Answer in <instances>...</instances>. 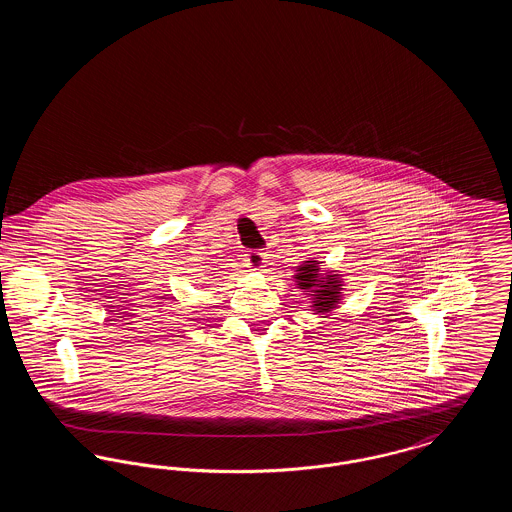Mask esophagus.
Listing matches in <instances>:
<instances>
[{
	"label": "esophagus",
	"instance_id": "1",
	"mask_svg": "<svg viewBox=\"0 0 512 512\" xmlns=\"http://www.w3.org/2000/svg\"><path fill=\"white\" fill-rule=\"evenodd\" d=\"M245 261H247V267L251 268V270H261V268L265 267V263H267V253H263V251H249L245 255Z\"/></svg>",
	"mask_w": 512,
	"mask_h": 512
}]
</instances>
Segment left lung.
Segmentation results:
<instances>
[{
  "label": "left lung",
  "instance_id": "left-lung-1",
  "mask_svg": "<svg viewBox=\"0 0 512 512\" xmlns=\"http://www.w3.org/2000/svg\"><path fill=\"white\" fill-rule=\"evenodd\" d=\"M318 268L313 261H307V265L297 270V276L295 280H299V286H303V290H309V288H318L315 290L317 299L313 301L317 305V311H328L330 307H334L336 299L340 297V290H338V280L328 276V280H322L324 286H318Z\"/></svg>",
  "mask_w": 512,
  "mask_h": 512
}]
</instances>
